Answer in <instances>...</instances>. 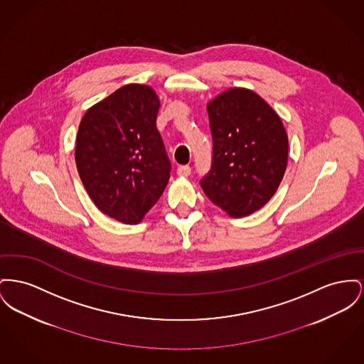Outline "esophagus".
I'll return each mask as SVG.
<instances>
[{
  "label": "esophagus",
  "instance_id": "34e87169",
  "mask_svg": "<svg viewBox=\"0 0 364 364\" xmlns=\"http://www.w3.org/2000/svg\"><path fill=\"white\" fill-rule=\"evenodd\" d=\"M190 174H191V168H190V166L184 165V166H178V168H177V176H180V177H188Z\"/></svg>",
  "mask_w": 364,
  "mask_h": 364
}]
</instances>
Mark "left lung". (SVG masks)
Masks as SVG:
<instances>
[{"label":"left lung","instance_id":"8db88e82","mask_svg":"<svg viewBox=\"0 0 364 364\" xmlns=\"http://www.w3.org/2000/svg\"><path fill=\"white\" fill-rule=\"evenodd\" d=\"M213 134L212 171L200 187L230 217L259 210L287 168L289 139L278 112L246 87H230L208 103Z\"/></svg>","mask_w":364,"mask_h":364}]
</instances>
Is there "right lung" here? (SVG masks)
<instances>
[{"label":"right lung","mask_w":364,"mask_h":364,"mask_svg":"<svg viewBox=\"0 0 364 364\" xmlns=\"http://www.w3.org/2000/svg\"><path fill=\"white\" fill-rule=\"evenodd\" d=\"M159 97L150 85L128 84L86 109L75 140V164L96 208L124 224H139L171 177L155 127Z\"/></svg>","instance_id":"obj_1"}]
</instances>
